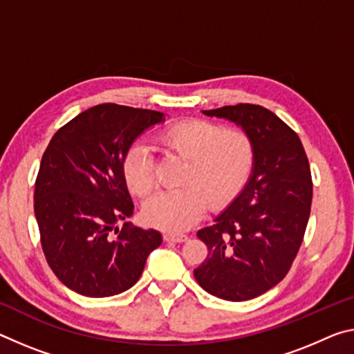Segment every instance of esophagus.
Returning a JSON list of instances; mask_svg holds the SVG:
<instances>
[{
	"label": "esophagus",
	"mask_w": 354,
	"mask_h": 354,
	"mask_svg": "<svg viewBox=\"0 0 354 354\" xmlns=\"http://www.w3.org/2000/svg\"><path fill=\"white\" fill-rule=\"evenodd\" d=\"M164 239L168 243H184L187 239V234L184 233H165Z\"/></svg>",
	"instance_id": "34e87169"
}]
</instances>
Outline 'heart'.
<instances>
[{"label": "heart", "instance_id": "obj_1", "mask_svg": "<svg viewBox=\"0 0 354 354\" xmlns=\"http://www.w3.org/2000/svg\"><path fill=\"white\" fill-rule=\"evenodd\" d=\"M159 142L186 159L179 179L183 187L157 194L143 206V221L167 232L194 225L207 205H228L243 190L254 167V142L239 127L223 129L206 120H186L164 129ZM122 175L132 194L147 197L153 192L154 160L147 145L136 143L127 149Z\"/></svg>", "mask_w": 354, "mask_h": 354}]
</instances>
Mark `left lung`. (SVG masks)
<instances>
[{"instance_id":"8db88e82","label":"left lung","mask_w":354,"mask_h":354,"mask_svg":"<svg viewBox=\"0 0 354 354\" xmlns=\"http://www.w3.org/2000/svg\"><path fill=\"white\" fill-rule=\"evenodd\" d=\"M203 113L243 126L255 162L239 197L197 233L207 255L194 276L221 299H254L276 287L298 255L312 206L310 167L298 133L265 106L236 104Z\"/></svg>"}]
</instances>
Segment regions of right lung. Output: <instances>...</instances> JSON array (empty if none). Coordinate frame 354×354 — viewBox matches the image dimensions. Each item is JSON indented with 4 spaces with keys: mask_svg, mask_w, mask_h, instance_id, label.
<instances>
[{
    "mask_svg": "<svg viewBox=\"0 0 354 354\" xmlns=\"http://www.w3.org/2000/svg\"><path fill=\"white\" fill-rule=\"evenodd\" d=\"M162 116L100 104L59 127L44 151L35 186L41 245L55 276L78 295L106 298L129 290L162 243L157 230L116 227L133 214L122 159Z\"/></svg>",
    "mask_w": 354,
    "mask_h": 354,
    "instance_id": "obj_1",
    "label": "right lung"
}]
</instances>
